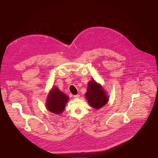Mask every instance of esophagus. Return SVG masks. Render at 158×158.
I'll list each match as a JSON object with an SVG mask.
<instances>
[{"mask_svg":"<svg viewBox=\"0 0 158 158\" xmlns=\"http://www.w3.org/2000/svg\"><path fill=\"white\" fill-rule=\"evenodd\" d=\"M79 94H77V95H73V98H79Z\"/></svg>","mask_w":158,"mask_h":158,"instance_id":"esophagus-1","label":"esophagus"}]
</instances>
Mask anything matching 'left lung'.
Returning a JSON list of instances; mask_svg holds the SVG:
<instances>
[{"label": "left lung", "instance_id": "left-lung-1", "mask_svg": "<svg viewBox=\"0 0 158 158\" xmlns=\"http://www.w3.org/2000/svg\"><path fill=\"white\" fill-rule=\"evenodd\" d=\"M85 96L89 104L96 110L101 108L109 101L104 88L94 79L89 82Z\"/></svg>", "mask_w": 158, "mask_h": 158}]
</instances>
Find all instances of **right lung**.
Listing matches in <instances>:
<instances>
[{"mask_svg":"<svg viewBox=\"0 0 158 158\" xmlns=\"http://www.w3.org/2000/svg\"><path fill=\"white\" fill-rule=\"evenodd\" d=\"M68 101V96L61 92L57 87H54L48 95L46 107L48 111L59 114L64 111Z\"/></svg>","mask_w":158,"mask_h":158,"instance_id":"obj_1","label":"right lung"}]
</instances>
